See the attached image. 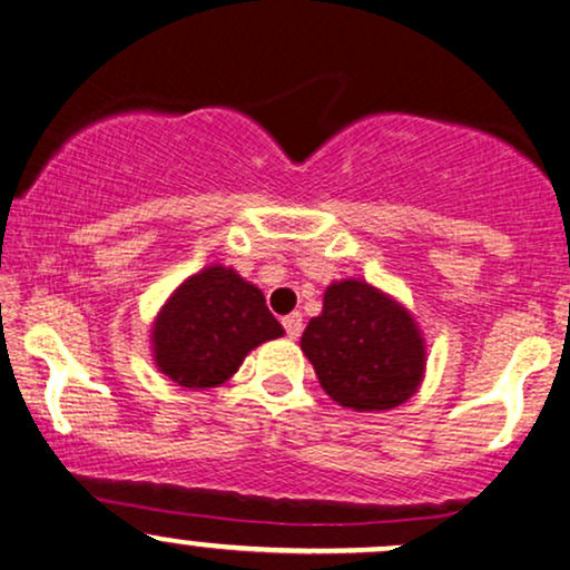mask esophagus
Instances as JSON below:
<instances>
[{
    "instance_id": "1",
    "label": "esophagus",
    "mask_w": 570,
    "mask_h": 570,
    "mask_svg": "<svg viewBox=\"0 0 570 570\" xmlns=\"http://www.w3.org/2000/svg\"><path fill=\"white\" fill-rule=\"evenodd\" d=\"M283 325H285L287 338H298L301 331H304V323H301L298 312H293V314H287V317H283Z\"/></svg>"
}]
</instances>
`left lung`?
Returning a JSON list of instances; mask_svg holds the SVG:
<instances>
[{"mask_svg":"<svg viewBox=\"0 0 570 570\" xmlns=\"http://www.w3.org/2000/svg\"><path fill=\"white\" fill-rule=\"evenodd\" d=\"M301 352L327 397L360 413L403 405L426 371V344L413 314L354 277L325 287L323 312L306 325Z\"/></svg>","mask_w":570,"mask_h":570,"instance_id":"8db88e82","label":"left lung"}]
</instances>
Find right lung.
<instances>
[{
    "instance_id": "obj_1",
    "label": "right lung",
    "mask_w": 570,
    "mask_h": 570,
    "mask_svg": "<svg viewBox=\"0 0 570 570\" xmlns=\"http://www.w3.org/2000/svg\"><path fill=\"white\" fill-rule=\"evenodd\" d=\"M283 333L256 285L232 266L210 264L170 293L149 338L159 373L186 390H213L229 381L256 346Z\"/></svg>"
}]
</instances>
